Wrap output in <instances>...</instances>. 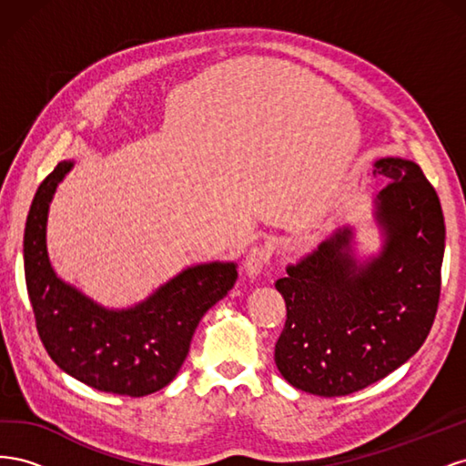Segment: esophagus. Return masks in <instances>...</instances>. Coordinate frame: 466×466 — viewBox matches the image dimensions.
<instances>
[{
	"mask_svg": "<svg viewBox=\"0 0 466 466\" xmlns=\"http://www.w3.org/2000/svg\"><path fill=\"white\" fill-rule=\"evenodd\" d=\"M272 255H274V247L268 245V243H262V245H257L252 247L247 257H245V270L250 278H255L262 272V268L272 260Z\"/></svg>",
	"mask_w": 466,
	"mask_h": 466,
	"instance_id": "34e87169",
	"label": "esophagus"
}]
</instances>
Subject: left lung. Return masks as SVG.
<instances>
[{
    "mask_svg": "<svg viewBox=\"0 0 466 466\" xmlns=\"http://www.w3.org/2000/svg\"><path fill=\"white\" fill-rule=\"evenodd\" d=\"M373 175L387 180L377 196L380 257L358 266L342 229L276 281L288 309L276 365L289 385L319 397H344L400 368L440 305L445 221L435 188L404 159H379Z\"/></svg>",
    "mask_w": 466,
    "mask_h": 466,
    "instance_id": "obj_1",
    "label": "left lung"
}]
</instances>
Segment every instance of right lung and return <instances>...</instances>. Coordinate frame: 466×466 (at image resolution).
<instances>
[{
	"mask_svg": "<svg viewBox=\"0 0 466 466\" xmlns=\"http://www.w3.org/2000/svg\"><path fill=\"white\" fill-rule=\"evenodd\" d=\"M72 163L40 182L25 225V279L36 330L60 370L96 390L146 397L171 383L192 334L237 279L235 264L188 268L128 311H106L56 278L46 252L52 194Z\"/></svg>",
	"mask_w": 466,
	"mask_h": 466,
	"instance_id": "1",
	"label": "right lung"
}]
</instances>
